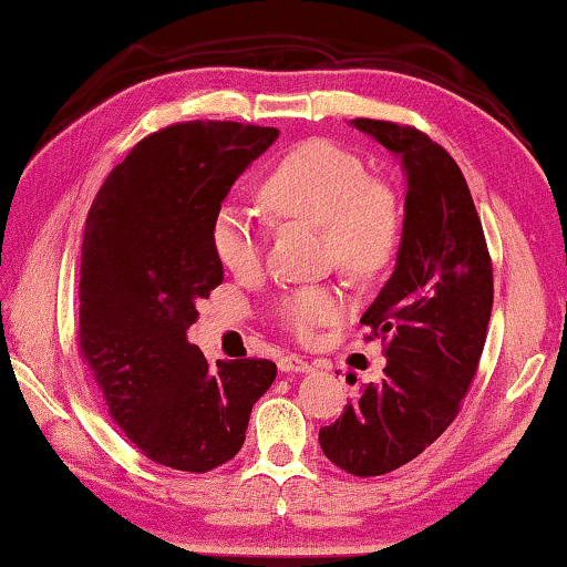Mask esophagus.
Masks as SVG:
<instances>
[{
    "instance_id": "obj_1",
    "label": "esophagus",
    "mask_w": 567,
    "mask_h": 567,
    "mask_svg": "<svg viewBox=\"0 0 567 567\" xmlns=\"http://www.w3.org/2000/svg\"><path fill=\"white\" fill-rule=\"evenodd\" d=\"M280 370L287 374H295V372H310L313 370V364H308L306 360H300V357L295 354H287L280 360Z\"/></svg>"
}]
</instances>
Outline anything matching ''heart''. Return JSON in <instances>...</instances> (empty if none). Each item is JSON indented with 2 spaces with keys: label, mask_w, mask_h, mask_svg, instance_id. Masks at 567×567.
<instances>
[{
  "label": "heart",
  "mask_w": 567,
  "mask_h": 567,
  "mask_svg": "<svg viewBox=\"0 0 567 567\" xmlns=\"http://www.w3.org/2000/svg\"><path fill=\"white\" fill-rule=\"evenodd\" d=\"M261 203L280 218L323 230L329 257L354 277L378 272L398 241L393 193L370 179L367 166L331 141H306L272 166L259 187ZM210 246L230 272L249 275L261 261V238L236 207H220L210 226ZM344 300L331 287H302L280 302L287 329L313 339L321 326L337 321Z\"/></svg>",
  "instance_id": "b5f03b06"
}]
</instances>
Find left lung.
<instances>
[{"mask_svg": "<svg viewBox=\"0 0 567 567\" xmlns=\"http://www.w3.org/2000/svg\"><path fill=\"white\" fill-rule=\"evenodd\" d=\"M403 166L405 205L395 267L362 321L385 341V374L318 434L347 473L405 465L452 424L481 362L493 308V269L467 182L416 127L357 117Z\"/></svg>", "mask_w": 567, "mask_h": 567, "instance_id": "obj_1", "label": "left lung"}]
</instances>
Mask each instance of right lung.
Returning a JSON list of instances; mask_svg holds the SVG:
<instances>
[{"mask_svg": "<svg viewBox=\"0 0 567 567\" xmlns=\"http://www.w3.org/2000/svg\"><path fill=\"white\" fill-rule=\"evenodd\" d=\"M277 127L189 121L143 138L90 207L79 347L127 440L158 465L207 473L241 450L269 360H218L187 341L223 282L210 226Z\"/></svg>", "mask_w": 567, "mask_h": 567, "instance_id": "right-lung-1", "label": "right lung"}]
</instances>
